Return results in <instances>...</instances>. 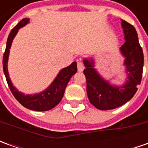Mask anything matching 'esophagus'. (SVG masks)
<instances>
[{"label":"esophagus","instance_id":"1","mask_svg":"<svg viewBox=\"0 0 148 148\" xmlns=\"http://www.w3.org/2000/svg\"><path fill=\"white\" fill-rule=\"evenodd\" d=\"M85 68V66L82 62H77V70L79 71H82Z\"/></svg>","mask_w":148,"mask_h":148}]
</instances>
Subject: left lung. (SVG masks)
Segmentation results:
<instances>
[{
  "label": "left lung",
  "mask_w": 148,
  "mask_h": 148,
  "mask_svg": "<svg viewBox=\"0 0 148 148\" xmlns=\"http://www.w3.org/2000/svg\"><path fill=\"white\" fill-rule=\"evenodd\" d=\"M122 27L126 41L120 50L125 57L124 64L128 76L123 86H114L109 84L95 71L93 60H84L86 69L83 72L86 79L88 99L90 104L100 110H113L124 105L134 97L142 81L144 58L138 34L134 26L125 20H122Z\"/></svg>",
  "instance_id": "1"
}]
</instances>
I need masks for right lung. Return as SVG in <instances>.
<instances>
[{"label": "right lung", "mask_w": 148, "mask_h": 148, "mask_svg": "<svg viewBox=\"0 0 148 148\" xmlns=\"http://www.w3.org/2000/svg\"><path fill=\"white\" fill-rule=\"evenodd\" d=\"M29 20L28 18H25L22 20H20L10 33L8 38H7L6 48L3 55V71L6 78L9 88L12 92L14 98L17 99L21 105L27 109H29L32 110L47 111L52 110L56 105H58L60 101L62 100L67 83L69 82L71 77L77 71V62H73L71 65L61 70L58 77L54 80L53 82L43 92L39 94L34 95H25L23 93L19 92L17 89L13 86L12 83L10 82V79L9 77L7 62H8L10 49L13 41V38L17 34L19 29L25 25L29 22Z\"/></svg>", "instance_id": "right-lung-1"}]
</instances>
